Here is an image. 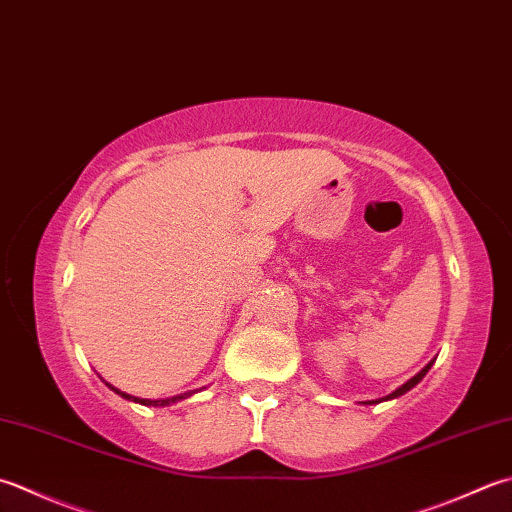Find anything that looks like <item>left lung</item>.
<instances>
[{"label":"left lung","instance_id":"1","mask_svg":"<svg viewBox=\"0 0 512 512\" xmlns=\"http://www.w3.org/2000/svg\"><path fill=\"white\" fill-rule=\"evenodd\" d=\"M430 366H433V362H430L428 366H424V368L419 370V373H417L413 379H408V382H406L404 386H399L397 390H393V393H390V395H388V397H384V399H395V397H399V395H404L406 390H410L413 386H417L419 382H422V379H424V375L428 373V370H430ZM384 399H377V402H384ZM377 402H366V404H377Z\"/></svg>","mask_w":512,"mask_h":512}]
</instances>
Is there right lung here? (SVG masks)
<instances>
[{
	"instance_id": "add662e5",
	"label": "right lung",
	"mask_w": 512,
	"mask_h": 512,
	"mask_svg": "<svg viewBox=\"0 0 512 512\" xmlns=\"http://www.w3.org/2000/svg\"><path fill=\"white\" fill-rule=\"evenodd\" d=\"M106 386L110 390H115L117 395H122L124 399H128V402H135V404H142V406H168V404L179 402V399H186V397L193 395V393H184V395H177V397H170V399H139V397H133V395H128V393H122V390L115 388V386H110V384H106Z\"/></svg>"
}]
</instances>
